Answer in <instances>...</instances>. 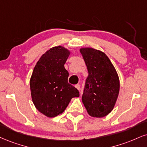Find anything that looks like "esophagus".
I'll return each mask as SVG.
<instances>
[{
    "label": "esophagus",
    "instance_id": "obj_1",
    "mask_svg": "<svg viewBox=\"0 0 147 147\" xmlns=\"http://www.w3.org/2000/svg\"><path fill=\"white\" fill-rule=\"evenodd\" d=\"M75 87L77 88V90H80V88H81V86L79 84H77L75 85Z\"/></svg>",
    "mask_w": 147,
    "mask_h": 147
}]
</instances>
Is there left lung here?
<instances>
[{
	"label": "left lung",
	"instance_id": "obj_1",
	"mask_svg": "<svg viewBox=\"0 0 147 147\" xmlns=\"http://www.w3.org/2000/svg\"><path fill=\"white\" fill-rule=\"evenodd\" d=\"M87 66L82 102L90 116L102 118L114 108L120 90L116 69L107 56L92 48L80 49Z\"/></svg>",
	"mask_w": 147,
	"mask_h": 147
}]
</instances>
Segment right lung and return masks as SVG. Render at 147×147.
I'll return each mask as SVG.
<instances>
[{
	"label": "right lung",
	"instance_id": "obj_1",
	"mask_svg": "<svg viewBox=\"0 0 147 147\" xmlns=\"http://www.w3.org/2000/svg\"><path fill=\"white\" fill-rule=\"evenodd\" d=\"M70 52L62 47L47 51L35 65L30 80L32 100L37 109L47 117H55L66 109L77 88L68 84L64 64Z\"/></svg>",
	"mask_w": 147,
	"mask_h": 147
}]
</instances>
